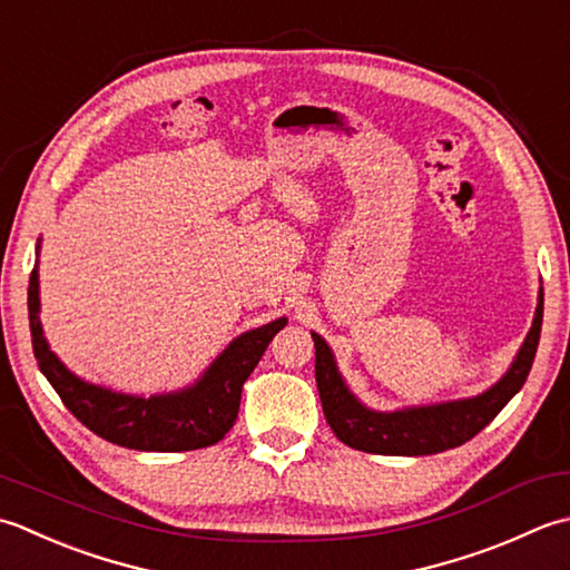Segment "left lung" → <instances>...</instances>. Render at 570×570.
Returning a JSON list of instances; mask_svg holds the SVG:
<instances>
[{
    "instance_id": "left-lung-1",
    "label": "left lung",
    "mask_w": 570,
    "mask_h": 570,
    "mask_svg": "<svg viewBox=\"0 0 570 570\" xmlns=\"http://www.w3.org/2000/svg\"><path fill=\"white\" fill-rule=\"evenodd\" d=\"M541 320L543 289H539L537 315H533L531 330L517 352L512 366L480 396L433 405H413V409L391 413L371 411L354 396L344 383L340 368H336L330 344L317 332H312V340H315V379L324 417H327L334 435L344 445L374 452V455H435V452L468 443L484 425H490L497 413L524 386L533 356H537Z\"/></svg>"
}]
</instances>
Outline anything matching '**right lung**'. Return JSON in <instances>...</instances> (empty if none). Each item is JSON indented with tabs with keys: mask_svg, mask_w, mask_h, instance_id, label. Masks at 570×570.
I'll return each instance as SVG.
<instances>
[{
	"mask_svg": "<svg viewBox=\"0 0 570 570\" xmlns=\"http://www.w3.org/2000/svg\"><path fill=\"white\" fill-rule=\"evenodd\" d=\"M41 246H37L39 250ZM39 261L29 277V327L41 374L88 431L108 443L145 452H184L218 443L234 428L243 383L258 366L263 352L287 320L263 324L236 336L202 379L191 386L159 396H130L78 379L46 342L39 320Z\"/></svg>",
	"mask_w": 570,
	"mask_h": 570,
	"instance_id": "1",
	"label": "right lung"
}]
</instances>
